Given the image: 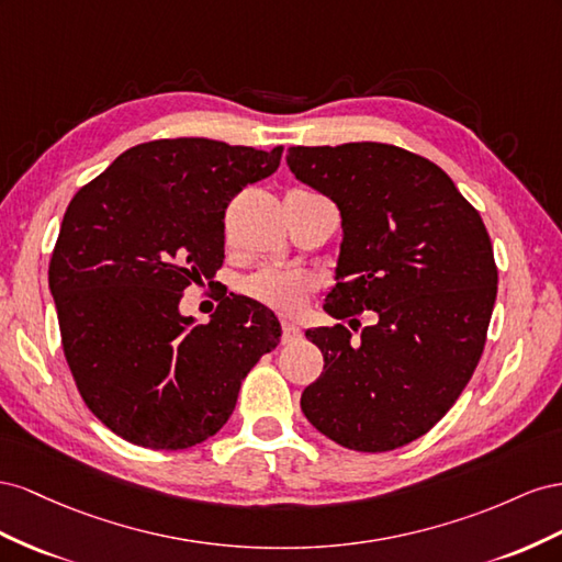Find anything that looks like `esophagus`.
<instances>
[{"label": "esophagus", "mask_w": 562, "mask_h": 562, "mask_svg": "<svg viewBox=\"0 0 562 562\" xmlns=\"http://www.w3.org/2000/svg\"><path fill=\"white\" fill-rule=\"evenodd\" d=\"M301 339V329L292 323H282V344H294Z\"/></svg>", "instance_id": "34e87169"}]
</instances>
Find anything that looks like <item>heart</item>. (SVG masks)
I'll list each match as a JSON object with an SVG mask.
<instances>
[{
    "label": "heart",
    "instance_id": "heart-1",
    "mask_svg": "<svg viewBox=\"0 0 562 562\" xmlns=\"http://www.w3.org/2000/svg\"><path fill=\"white\" fill-rule=\"evenodd\" d=\"M311 282L301 272L259 270L243 282V294L261 306L282 315L296 313L308 299Z\"/></svg>",
    "mask_w": 562,
    "mask_h": 562
}]
</instances>
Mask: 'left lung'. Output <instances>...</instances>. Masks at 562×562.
I'll use <instances>...</instances> for the list:
<instances>
[{
	"label": "left lung",
	"instance_id": "1",
	"mask_svg": "<svg viewBox=\"0 0 562 562\" xmlns=\"http://www.w3.org/2000/svg\"><path fill=\"white\" fill-rule=\"evenodd\" d=\"M286 165L341 212L325 311L379 315L358 339L344 325L306 331L325 370L301 409L348 450H397L450 412L483 356L499 280L487 228L438 165L389 143L296 146Z\"/></svg>",
	"mask_w": 562,
	"mask_h": 562
}]
</instances>
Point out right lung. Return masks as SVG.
I'll use <instances>...</instances> for the list:
<instances>
[{
	"instance_id": "add662e5",
	"label": "right lung",
	"mask_w": 562,
	"mask_h": 562,
	"mask_svg": "<svg viewBox=\"0 0 562 562\" xmlns=\"http://www.w3.org/2000/svg\"><path fill=\"white\" fill-rule=\"evenodd\" d=\"M214 138H159L122 153L68 204L49 263L60 344L87 407L148 450L216 436L251 367L280 344L261 303L226 296L206 325L183 290L223 263L231 200L280 167Z\"/></svg>"
}]
</instances>
